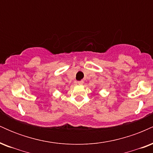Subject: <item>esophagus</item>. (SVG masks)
I'll list each match as a JSON object with an SVG mask.
<instances>
[{
  "mask_svg": "<svg viewBox=\"0 0 153 153\" xmlns=\"http://www.w3.org/2000/svg\"><path fill=\"white\" fill-rule=\"evenodd\" d=\"M83 82H84L83 80H80V81L78 82V85H82V84H83Z\"/></svg>",
  "mask_w": 153,
  "mask_h": 153,
  "instance_id": "34e87169",
  "label": "esophagus"
}]
</instances>
